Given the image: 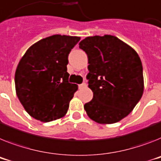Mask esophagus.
Masks as SVG:
<instances>
[{
    "label": "esophagus",
    "instance_id": "esophagus-1",
    "mask_svg": "<svg viewBox=\"0 0 161 161\" xmlns=\"http://www.w3.org/2000/svg\"><path fill=\"white\" fill-rule=\"evenodd\" d=\"M78 86H79V88H83V87H87V84H86V83H82V84L78 85Z\"/></svg>",
    "mask_w": 161,
    "mask_h": 161
}]
</instances>
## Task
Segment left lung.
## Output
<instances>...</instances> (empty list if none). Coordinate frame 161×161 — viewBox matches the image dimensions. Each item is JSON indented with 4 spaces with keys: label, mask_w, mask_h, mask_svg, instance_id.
Masks as SVG:
<instances>
[{
    "label": "left lung",
    "mask_w": 161,
    "mask_h": 161,
    "mask_svg": "<svg viewBox=\"0 0 161 161\" xmlns=\"http://www.w3.org/2000/svg\"><path fill=\"white\" fill-rule=\"evenodd\" d=\"M79 48L88 59V87L93 98L87 115L101 124H114L130 114L144 90L142 64L133 48L111 35L87 37Z\"/></svg>",
    "instance_id": "1"
}]
</instances>
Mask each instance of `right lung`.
I'll list each match as a JSON object with an SVG mask.
<instances>
[{"label":"right lung","mask_w":161,"mask_h":161,"mask_svg":"<svg viewBox=\"0 0 161 161\" xmlns=\"http://www.w3.org/2000/svg\"><path fill=\"white\" fill-rule=\"evenodd\" d=\"M80 37L52 35L31 46L14 75L16 94L28 114L41 122L64 117L78 85L69 83L68 55Z\"/></svg>","instance_id":"obj_1"}]
</instances>
